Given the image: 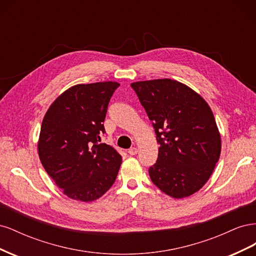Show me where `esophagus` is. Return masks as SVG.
<instances>
[{
    "label": "esophagus",
    "instance_id": "esophagus-1",
    "mask_svg": "<svg viewBox=\"0 0 256 256\" xmlns=\"http://www.w3.org/2000/svg\"><path fill=\"white\" fill-rule=\"evenodd\" d=\"M128 154H131V156H134V154H138V148L136 147H131V148H129L128 150Z\"/></svg>",
    "mask_w": 256,
    "mask_h": 256
}]
</instances>
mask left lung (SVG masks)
<instances>
[{"label": "left lung", "instance_id": "left-lung-1", "mask_svg": "<svg viewBox=\"0 0 256 256\" xmlns=\"http://www.w3.org/2000/svg\"><path fill=\"white\" fill-rule=\"evenodd\" d=\"M152 122L159 143L152 182L174 198L198 192L221 154V136L210 106L196 92L171 79L131 83Z\"/></svg>", "mask_w": 256, "mask_h": 256}]
</instances>
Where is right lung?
I'll return each mask as SVG.
<instances>
[{
  "label": "right lung",
  "instance_id": "1",
  "mask_svg": "<svg viewBox=\"0 0 256 256\" xmlns=\"http://www.w3.org/2000/svg\"><path fill=\"white\" fill-rule=\"evenodd\" d=\"M120 83L76 84L54 100L42 120L38 154L65 196L80 202L102 196L114 184L122 156L100 143L108 104Z\"/></svg>",
  "mask_w": 256,
  "mask_h": 256
}]
</instances>
